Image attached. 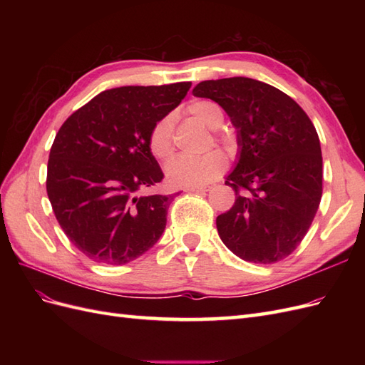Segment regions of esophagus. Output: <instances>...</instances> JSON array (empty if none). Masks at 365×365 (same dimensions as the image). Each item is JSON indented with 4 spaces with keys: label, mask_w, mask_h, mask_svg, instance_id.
I'll return each mask as SVG.
<instances>
[{
    "label": "esophagus",
    "mask_w": 365,
    "mask_h": 365,
    "mask_svg": "<svg viewBox=\"0 0 365 365\" xmlns=\"http://www.w3.org/2000/svg\"><path fill=\"white\" fill-rule=\"evenodd\" d=\"M210 189L208 185H190V187H185V192H193V193H201V192H207Z\"/></svg>",
    "instance_id": "obj_1"
}]
</instances>
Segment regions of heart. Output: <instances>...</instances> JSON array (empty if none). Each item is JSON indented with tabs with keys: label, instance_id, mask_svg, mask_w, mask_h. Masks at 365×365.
Returning <instances> with one entry per match:
<instances>
[{
	"label": "heart",
	"instance_id": "obj_1",
	"mask_svg": "<svg viewBox=\"0 0 365 365\" xmlns=\"http://www.w3.org/2000/svg\"><path fill=\"white\" fill-rule=\"evenodd\" d=\"M189 113L210 129H217L224 121V111L213 101H195L189 105ZM220 141L230 143V134L217 132ZM148 146L153 157L160 161H168L175 152L173 141V115H164L152 126ZM227 169V157L224 152L213 150L202 157L180 155L169 163L165 175L173 185H202L216 180Z\"/></svg>",
	"mask_w": 365,
	"mask_h": 365
}]
</instances>
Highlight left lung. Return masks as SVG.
<instances>
[{
  "instance_id": "1",
  "label": "left lung",
  "mask_w": 365,
  "mask_h": 365,
  "mask_svg": "<svg viewBox=\"0 0 365 365\" xmlns=\"http://www.w3.org/2000/svg\"><path fill=\"white\" fill-rule=\"evenodd\" d=\"M237 129L239 160L225 184L235 205L216 217L219 237L237 257L275 263L300 245L323 195V157L311 118L294 98L250 77L204 81Z\"/></svg>"
}]
</instances>
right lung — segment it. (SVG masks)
Here are the masks:
<instances>
[{"instance_id":"1","label":"right lung","mask_w":365,"mask_h":365,"mask_svg":"<svg viewBox=\"0 0 365 365\" xmlns=\"http://www.w3.org/2000/svg\"><path fill=\"white\" fill-rule=\"evenodd\" d=\"M190 86L114 88L61 126L50 149L47 195L63 233L86 257L125 264L161 237L172 195H138L164 176L148 137Z\"/></svg>"}]
</instances>
